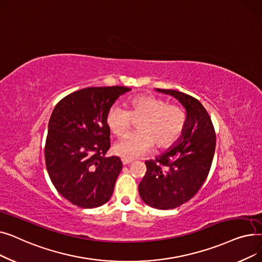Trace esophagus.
I'll use <instances>...</instances> for the list:
<instances>
[{
	"instance_id": "34e87169",
	"label": "esophagus",
	"mask_w": 262,
	"mask_h": 262,
	"mask_svg": "<svg viewBox=\"0 0 262 262\" xmlns=\"http://www.w3.org/2000/svg\"><path fill=\"white\" fill-rule=\"evenodd\" d=\"M133 160L132 159H128V158H122V163L124 164V166H126V164H129Z\"/></svg>"
}]
</instances>
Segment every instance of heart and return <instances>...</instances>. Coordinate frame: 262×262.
<instances>
[{
    "mask_svg": "<svg viewBox=\"0 0 262 262\" xmlns=\"http://www.w3.org/2000/svg\"><path fill=\"white\" fill-rule=\"evenodd\" d=\"M129 109L114 105L108 109L106 123L117 137L125 135L138 121V130L132 133L115 145V153L124 158L138 157L156 144L167 148L181 138L186 129L188 115L182 106L153 94H140L128 102Z\"/></svg>",
    "mask_w": 262,
    "mask_h": 262,
    "instance_id": "b5f03b06",
    "label": "heart"
}]
</instances>
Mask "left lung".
<instances>
[{
	"instance_id": "obj_1",
	"label": "left lung",
	"mask_w": 262,
	"mask_h": 262,
	"mask_svg": "<svg viewBox=\"0 0 262 262\" xmlns=\"http://www.w3.org/2000/svg\"><path fill=\"white\" fill-rule=\"evenodd\" d=\"M180 101L188 122L182 138L166 153L145 161L139 184L143 202L156 209H173L193 198L207 178L215 149V132L205 107L193 96L157 89Z\"/></svg>"
}]
</instances>
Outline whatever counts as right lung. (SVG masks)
<instances>
[{"label": "right lung", "mask_w": 262, "mask_h": 262, "mask_svg": "<svg viewBox=\"0 0 262 262\" xmlns=\"http://www.w3.org/2000/svg\"><path fill=\"white\" fill-rule=\"evenodd\" d=\"M127 87H89L64 96L49 121L45 158L59 193L80 208H95L112 198L122 161L105 157L110 147L108 109Z\"/></svg>", "instance_id": "obj_1"}]
</instances>
